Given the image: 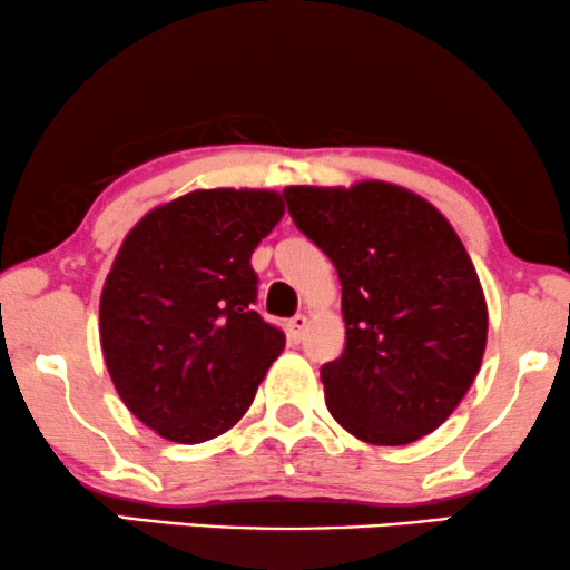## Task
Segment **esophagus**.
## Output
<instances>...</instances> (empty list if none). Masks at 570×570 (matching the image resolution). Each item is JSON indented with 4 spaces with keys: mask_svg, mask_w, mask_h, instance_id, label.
<instances>
[{
    "mask_svg": "<svg viewBox=\"0 0 570 570\" xmlns=\"http://www.w3.org/2000/svg\"><path fill=\"white\" fill-rule=\"evenodd\" d=\"M307 315H294V318L289 321V323H286V331H289V338H292V342H299V338L302 336H305V331H307Z\"/></svg>",
    "mask_w": 570,
    "mask_h": 570,
    "instance_id": "1",
    "label": "esophagus"
}]
</instances>
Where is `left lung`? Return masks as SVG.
I'll use <instances>...</instances> for the list:
<instances>
[{
	"instance_id": "left-lung-1",
	"label": "left lung",
	"mask_w": 570,
	"mask_h": 570,
	"mask_svg": "<svg viewBox=\"0 0 570 570\" xmlns=\"http://www.w3.org/2000/svg\"><path fill=\"white\" fill-rule=\"evenodd\" d=\"M297 228L342 284L344 352L321 368L328 413L368 444L431 434L460 405L487 347V299L450 220L386 181L286 186Z\"/></svg>"
}]
</instances>
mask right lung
<instances>
[{
	"label": "right lung",
	"mask_w": 570,
	"mask_h": 570,
	"mask_svg": "<svg viewBox=\"0 0 570 570\" xmlns=\"http://www.w3.org/2000/svg\"><path fill=\"white\" fill-rule=\"evenodd\" d=\"M284 215L281 194L199 189L147 213L120 244L99 342L126 407L178 444L220 436L247 413L284 331L252 309V252Z\"/></svg>",
	"instance_id": "obj_1"
}]
</instances>
